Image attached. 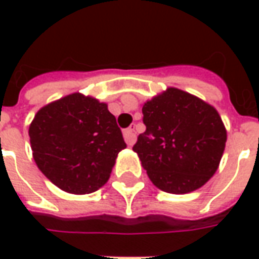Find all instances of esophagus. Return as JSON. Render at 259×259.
I'll return each instance as SVG.
<instances>
[{
  "label": "esophagus",
  "mask_w": 259,
  "mask_h": 259,
  "mask_svg": "<svg viewBox=\"0 0 259 259\" xmlns=\"http://www.w3.org/2000/svg\"><path fill=\"white\" fill-rule=\"evenodd\" d=\"M123 137L124 141L127 146H133L136 143V132H135V126L133 127H129L123 132Z\"/></svg>",
  "instance_id": "1"
}]
</instances>
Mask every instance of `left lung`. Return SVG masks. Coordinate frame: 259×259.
<instances>
[{
	"label": "left lung",
	"mask_w": 259,
	"mask_h": 259,
	"mask_svg": "<svg viewBox=\"0 0 259 259\" xmlns=\"http://www.w3.org/2000/svg\"><path fill=\"white\" fill-rule=\"evenodd\" d=\"M143 122L146 132L137 137L133 151L159 190L186 194L217 172L226 129L212 105L169 87L143 105Z\"/></svg>",
	"instance_id": "left-lung-1"
}]
</instances>
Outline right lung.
I'll list each match as a JSON object with an SVG mask.
<instances>
[{"label": "right lung", "instance_id": "1", "mask_svg": "<svg viewBox=\"0 0 259 259\" xmlns=\"http://www.w3.org/2000/svg\"><path fill=\"white\" fill-rule=\"evenodd\" d=\"M33 158L54 185L89 194L105 185L126 143L107 104L73 93L42 107L29 127Z\"/></svg>", "mask_w": 259, "mask_h": 259}]
</instances>
